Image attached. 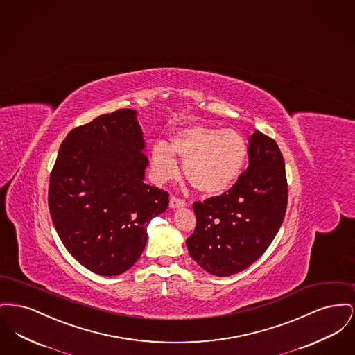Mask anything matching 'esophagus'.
I'll return each instance as SVG.
<instances>
[{
    "label": "esophagus",
    "instance_id": "esophagus-1",
    "mask_svg": "<svg viewBox=\"0 0 355 355\" xmlns=\"http://www.w3.org/2000/svg\"><path fill=\"white\" fill-rule=\"evenodd\" d=\"M186 205V200L180 199L179 196H171V199H169V207L171 208H179V207H184Z\"/></svg>",
    "mask_w": 355,
    "mask_h": 355
}]
</instances>
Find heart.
<instances>
[{
    "instance_id": "b5f03b06",
    "label": "heart",
    "mask_w": 355,
    "mask_h": 355,
    "mask_svg": "<svg viewBox=\"0 0 355 355\" xmlns=\"http://www.w3.org/2000/svg\"><path fill=\"white\" fill-rule=\"evenodd\" d=\"M184 160L191 186L208 195L223 193L234 186L247 157V143L235 130H215L193 125L178 132L171 146L157 141L150 150L156 179L168 180L178 173L175 155Z\"/></svg>"
}]
</instances>
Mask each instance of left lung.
Masks as SVG:
<instances>
[{"mask_svg":"<svg viewBox=\"0 0 355 355\" xmlns=\"http://www.w3.org/2000/svg\"><path fill=\"white\" fill-rule=\"evenodd\" d=\"M248 167L219 196L195 202L196 227L187 239L191 258L207 272L230 277L258 261L283 223L288 188L274 139L255 131Z\"/></svg>","mask_w":355,"mask_h":355,"instance_id":"1","label":"left lung"}]
</instances>
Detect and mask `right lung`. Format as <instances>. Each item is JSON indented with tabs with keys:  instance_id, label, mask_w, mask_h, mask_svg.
<instances>
[{
	"instance_id": "1",
	"label": "right lung",
	"mask_w": 355,
	"mask_h": 355,
	"mask_svg": "<svg viewBox=\"0 0 355 355\" xmlns=\"http://www.w3.org/2000/svg\"><path fill=\"white\" fill-rule=\"evenodd\" d=\"M136 111L101 114L69 132L51 172L48 205L68 252L94 274L125 272L140 258L168 192L146 184L148 157Z\"/></svg>"
}]
</instances>
